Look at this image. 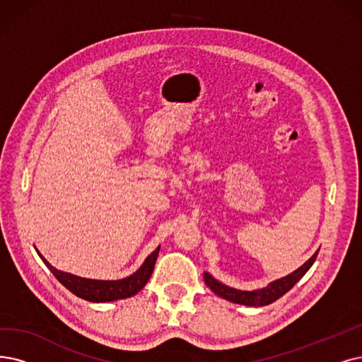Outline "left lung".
Instances as JSON below:
<instances>
[{
  "instance_id": "left-lung-1",
  "label": "left lung",
  "mask_w": 362,
  "mask_h": 362,
  "mask_svg": "<svg viewBox=\"0 0 362 362\" xmlns=\"http://www.w3.org/2000/svg\"><path fill=\"white\" fill-rule=\"evenodd\" d=\"M317 252H320V250H317L305 264L298 267L297 270H294L293 273L288 274V276H284L278 281H273L267 286L259 288V290H254V291H242V290H236V288L227 286V285L216 281L215 278H212L208 272L204 273V279H205V284L212 290V293H215L218 297H223L231 303H238V305H245V306H254V308L267 306V305H270V303L281 298L285 293L290 291L291 288L303 276H305L306 272L315 263Z\"/></svg>"
}]
</instances>
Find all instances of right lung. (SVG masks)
<instances>
[{
    "label": "right lung",
    "instance_id": "add662e5",
    "mask_svg": "<svg viewBox=\"0 0 362 362\" xmlns=\"http://www.w3.org/2000/svg\"><path fill=\"white\" fill-rule=\"evenodd\" d=\"M158 251H160V247H158L156 251H153L147 257L146 262H144V264L134 274H131V276L119 279V281H100V279L77 276V274L56 269L47 262L46 257L37 250L40 258L50 269V272L54 274L57 281H59L65 288H68L72 294L93 303H105V301L127 298L139 293L142 288L146 286V284L151 276Z\"/></svg>",
    "mask_w": 362,
    "mask_h": 362
}]
</instances>
